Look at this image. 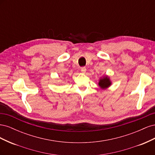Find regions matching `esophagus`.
<instances>
[{"mask_svg":"<svg viewBox=\"0 0 155 155\" xmlns=\"http://www.w3.org/2000/svg\"><path fill=\"white\" fill-rule=\"evenodd\" d=\"M81 71L82 73H85L87 71V69L85 67H82L81 68Z\"/></svg>","mask_w":155,"mask_h":155,"instance_id":"esophagus-1","label":"esophagus"}]
</instances>
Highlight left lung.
<instances>
[{
    "label": "left lung",
    "instance_id": "left-lung-1",
    "mask_svg": "<svg viewBox=\"0 0 155 155\" xmlns=\"http://www.w3.org/2000/svg\"><path fill=\"white\" fill-rule=\"evenodd\" d=\"M110 85H111V82L110 81L109 78L107 76L104 77L102 79H101L99 81V86L103 89H105L107 87H109Z\"/></svg>",
    "mask_w": 155,
    "mask_h": 155
}]
</instances>
